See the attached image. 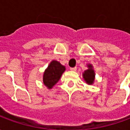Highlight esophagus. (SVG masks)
Wrapping results in <instances>:
<instances>
[{"label":"esophagus","mask_w":130,"mask_h":130,"mask_svg":"<svg viewBox=\"0 0 130 130\" xmlns=\"http://www.w3.org/2000/svg\"><path fill=\"white\" fill-rule=\"evenodd\" d=\"M70 70L73 71V72H75V71H76V67H74V68H71Z\"/></svg>","instance_id":"esophagus-1"}]
</instances>
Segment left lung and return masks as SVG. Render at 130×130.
I'll return each instance as SVG.
<instances>
[{
  "mask_svg": "<svg viewBox=\"0 0 130 130\" xmlns=\"http://www.w3.org/2000/svg\"><path fill=\"white\" fill-rule=\"evenodd\" d=\"M88 69L83 73V77L84 79L85 82H86L88 84L91 85L93 84V82L95 81V74L94 70L93 69V65L91 64L88 65Z\"/></svg>",
  "mask_w": 130,
  "mask_h": 130,
  "instance_id": "8db88e82",
  "label": "left lung"
}]
</instances>
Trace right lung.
I'll return each mask as SVG.
<instances>
[{
    "instance_id": "add662e5",
    "label": "right lung",
    "mask_w": 130,
    "mask_h": 130,
    "mask_svg": "<svg viewBox=\"0 0 130 130\" xmlns=\"http://www.w3.org/2000/svg\"><path fill=\"white\" fill-rule=\"evenodd\" d=\"M65 71V67L58 61L52 60L44 72L43 82L48 89L53 88L54 85L59 81L62 73Z\"/></svg>"
}]
</instances>
